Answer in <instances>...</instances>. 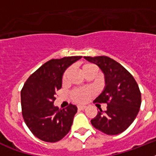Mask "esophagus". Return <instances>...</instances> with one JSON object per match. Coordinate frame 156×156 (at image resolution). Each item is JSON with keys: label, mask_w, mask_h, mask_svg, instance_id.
I'll list each match as a JSON object with an SVG mask.
<instances>
[{"label": "esophagus", "mask_w": 156, "mask_h": 156, "mask_svg": "<svg viewBox=\"0 0 156 156\" xmlns=\"http://www.w3.org/2000/svg\"><path fill=\"white\" fill-rule=\"evenodd\" d=\"M78 110H84L86 108V106H84V105H78Z\"/></svg>", "instance_id": "obj_1"}]
</instances>
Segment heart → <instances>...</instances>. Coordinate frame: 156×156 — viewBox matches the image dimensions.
I'll return each instance as SVG.
<instances>
[{"label": "heart", "mask_w": 156, "mask_h": 156, "mask_svg": "<svg viewBox=\"0 0 156 156\" xmlns=\"http://www.w3.org/2000/svg\"><path fill=\"white\" fill-rule=\"evenodd\" d=\"M69 69H68L66 72L64 73L63 78L62 80L63 82H66V78L68 77V74L69 73ZM97 71V68L95 65L90 63H86L83 64V66H81V72L83 75L86 76L87 74H92L95 75V73ZM94 95V90L91 88H79V89H75L73 90L70 94V96L72 98V100L76 103H82L87 102L90 97H91Z\"/></svg>", "instance_id": "b5f03b06"}]
</instances>
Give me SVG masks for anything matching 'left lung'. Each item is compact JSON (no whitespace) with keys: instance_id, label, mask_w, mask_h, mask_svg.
<instances>
[{"instance_id":"8db88e82","label":"left lung","mask_w":156,"mask_h":156,"mask_svg":"<svg viewBox=\"0 0 156 156\" xmlns=\"http://www.w3.org/2000/svg\"><path fill=\"white\" fill-rule=\"evenodd\" d=\"M102 70L105 87L94 102L107 104V110L100 108L90 122L95 129L108 135L125 131L138 115L141 92L138 83L126 69L108 56H84Z\"/></svg>"}]
</instances>
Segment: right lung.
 I'll return each mask as SVG.
<instances>
[{
    "label": "right lung",
    "mask_w": 156,
    "mask_h": 156,
    "mask_svg": "<svg viewBox=\"0 0 156 156\" xmlns=\"http://www.w3.org/2000/svg\"><path fill=\"white\" fill-rule=\"evenodd\" d=\"M83 56L52 59L34 72L21 90L23 116L31 133L39 139L56 143L69 133L77 107L69 104L59 109L54 106L56 90L61 88L64 72Z\"/></svg>",
    "instance_id": "obj_1"
}]
</instances>
